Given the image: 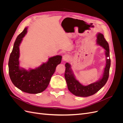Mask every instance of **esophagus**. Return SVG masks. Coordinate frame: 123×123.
Returning <instances> with one entry per match:
<instances>
[{
	"label": "esophagus",
	"mask_w": 123,
	"mask_h": 123,
	"mask_svg": "<svg viewBox=\"0 0 123 123\" xmlns=\"http://www.w3.org/2000/svg\"><path fill=\"white\" fill-rule=\"evenodd\" d=\"M69 59V56L68 54H65L62 56V60L64 61H67Z\"/></svg>",
	"instance_id": "esophagus-1"
}]
</instances>
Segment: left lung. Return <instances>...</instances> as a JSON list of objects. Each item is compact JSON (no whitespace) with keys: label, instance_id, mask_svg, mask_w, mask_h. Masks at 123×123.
I'll return each mask as SVG.
<instances>
[{"label":"left lung","instance_id":"1","mask_svg":"<svg viewBox=\"0 0 123 123\" xmlns=\"http://www.w3.org/2000/svg\"><path fill=\"white\" fill-rule=\"evenodd\" d=\"M97 43L105 50V54L107 57L106 65L104 69L103 77L98 81L88 86L82 85L75 79L71 69L70 65L68 62L65 64V77L67 84L68 88L72 94L76 96L87 97L94 94L106 84L108 79L111 64L109 47L108 43L101 33H98L97 35Z\"/></svg>","mask_w":123,"mask_h":123}]
</instances>
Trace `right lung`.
<instances>
[{
  "label": "right lung",
  "mask_w": 123,
  "mask_h": 123,
  "mask_svg": "<svg viewBox=\"0 0 123 123\" xmlns=\"http://www.w3.org/2000/svg\"><path fill=\"white\" fill-rule=\"evenodd\" d=\"M27 32V28L18 35L9 60V73L13 84L23 92L36 94L43 91L49 85L51 78L55 71L56 66L60 64L62 56L57 55L49 58L46 63L39 67L29 71L19 67V45Z\"/></svg>",
  "instance_id": "1"
}]
</instances>
